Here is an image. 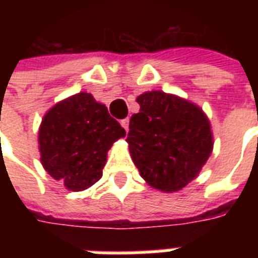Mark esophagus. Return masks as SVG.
Wrapping results in <instances>:
<instances>
[{"label":"esophagus","mask_w":258,"mask_h":258,"mask_svg":"<svg viewBox=\"0 0 258 258\" xmlns=\"http://www.w3.org/2000/svg\"><path fill=\"white\" fill-rule=\"evenodd\" d=\"M120 124L123 125V128L125 130V131H128V124H130L128 118H123V120L120 121Z\"/></svg>","instance_id":"1"}]
</instances>
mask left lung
Here are the masks:
<instances>
[{
  "instance_id": "obj_1",
  "label": "left lung",
  "mask_w": 258,
  "mask_h": 258,
  "mask_svg": "<svg viewBox=\"0 0 258 258\" xmlns=\"http://www.w3.org/2000/svg\"><path fill=\"white\" fill-rule=\"evenodd\" d=\"M127 142L134 164L148 184L175 192L199 174L213 149L210 123L194 103L162 91L137 98Z\"/></svg>"
}]
</instances>
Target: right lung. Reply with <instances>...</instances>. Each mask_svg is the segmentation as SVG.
I'll return each mask as SVG.
<instances>
[{
	"instance_id": "obj_1",
	"label": "right lung",
	"mask_w": 258,
	"mask_h": 258,
	"mask_svg": "<svg viewBox=\"0 0 258 258\" xmlns=\"http://www.w3.org/2000/svg\"><path fill=\"white\" fill-rule=\"evenodd\" d=\"M125 130L91 94L80 92L59 102L42 118L38 144L41 163L52 178L70 190L99 181L107 151Z\"/></svg>"
}]
</instances>
